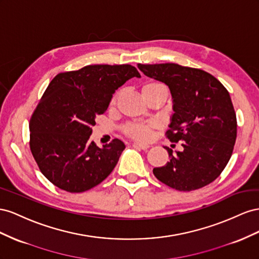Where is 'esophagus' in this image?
Returning a JSON list of instances; mask_svg holds the SVG:
<instances>
[{
	"label": "esophagus",
	"mask_w": 259,
	"mask_h": 259,
	"mask_svg": "<svg viewBox=\"0 0 259 259\" xmlns=\"http://www.w3.org/2000/svg\"><path fill=\"white\" fill-rule=\"evenodd\" d=\"M134 147H137V149H140V150H143V151H146L147 149H149V145L145 144V143H140V142H135L134 143Z\"/></svg>",
	"instance_id": "esophagus-1"
}]
</instances>
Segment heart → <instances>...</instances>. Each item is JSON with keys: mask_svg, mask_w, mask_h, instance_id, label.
<instances>
[{"mask_svg": "<svg viewBox=\"0 0 259 259\" xmlns=\"http://www.w3.org/2000/svg\"><path fill=\"white\" fill-rule=\"evenodd\" d=\"M158 89H166V87L158 82V81H150V82L143 84L142 94L158 90ZM115 102L116 98L112 102L113 105L115 104ZM157 128H159V123L156 121H151L147 123H130L124 127V134L137 140H149L153 131Z\"/></svg>", "mask_w": 259, "mask_h": 259, "instance_id": "heart-1", "label": "heart"}]
</instances>
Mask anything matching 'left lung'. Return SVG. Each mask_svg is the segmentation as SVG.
<instances>
[{
    "label": "left lung",
    "mask_w": 259,
    "mask_h": 259,
    "mask_svg": "<svg viewBox=\"0 0 259 259\" xmlns=\"http://www.w3.org/2000/svg\"><path fill=\"white\" fill-rule=\"evenodd\" d=\"M145 76L168 85L174 114L167 138L181 142L182 151L169 147L165 166L153 174L166 186L189 192L217 179L230 159L236 139V116L230 94L204 70L166 63L142 65Z\"/></svg>",
    "instance_id": "obj_1"
}]
</instances>
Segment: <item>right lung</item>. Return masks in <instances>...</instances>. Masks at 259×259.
<instances>
[{
  "label": "right lung",
  "instance_id": "right-lung-1",
  "mask_svg": "<svg viewBox=\"0 0 259 259\" xmlns=\"http://www.w3.org/2000/svg\"><path fill=\"white\" fill-rule=\"evenodd\" d=\"M139 71L131 65H89L58 73L33 112L30 150L41 172L52 183L80 193L105 180L124 144L114 139L99 147L90 141L95 117L104 114L113 94Z\"/></svg>",
  "mask_w": 259,
  "mask_h": 259
}]
</instances>
